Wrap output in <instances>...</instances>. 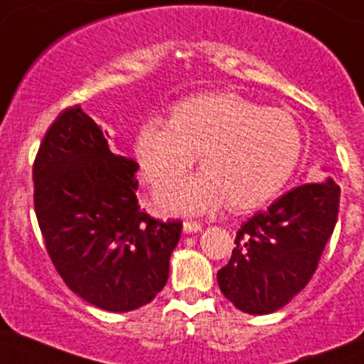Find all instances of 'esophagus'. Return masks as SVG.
Returning a JSON list of instances; mask_svg holds the SVG:
<instances>
[{
    "instance_id": "obj_1",
    "label": "esophagus",
    "mask_w": 364,
    "mask_h": 364,
    "mask_svg": "<svg viewBox=\"0 0 364 364\" xmlns=\"http://www.w3.org/2000/svg\"><path fill=\"white\" fill-rule=\"evenodd\" d=\"M202 230L200 222L195 220H184V231L186 233H197V231Z\"/></svg>"
}]
</instances>
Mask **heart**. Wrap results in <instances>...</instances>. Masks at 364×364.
Instances as JSON below:
<instances>
[{
    "instance_id": "heart-1",
    "label": "heart",
    "mask_w": 364,
    "mask_h": 364,
    "mask_svg": "<svg viewBox=\"0 0 364 364\" xmlns=\"http://www.w3.org/2000/svg\"><path fill=\"white\" fill-rule=\"evenodd\" d=\"M301 133L286 111L262 107L237 92L186 98L171 118L138 127L134 159L153 186L186 173L200 154L204 171L167 182L156 202L173 213H204L228 202L233 211L268 204L301 159Z\"/></svg>"
}]
</instances>
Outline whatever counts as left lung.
I'll return each instance as SVG.
<instances>
[{
  "label": "left lung",
  "instance_id": "left-lung-1",
  "mask_svg": "<svg viewBox=\"0 0 364 364\" xmlns=\"http://www.w3.org/2000/svg\"><path fill=\"white\" fill-rule=\"evenodd\" d=\"M339 193L332 178L297 186L244 222L230 262L217 273L226 299L253 315L272 314L291 301L319 266L336 228Z\"/></svg>",
  "mask_w": 364,
  "mask_h": 364
}]
</instances>
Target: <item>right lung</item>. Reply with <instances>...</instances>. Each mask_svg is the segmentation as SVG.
Listing matches in <instances>:
<instances>
[{"label": "right lung", "mask_w": 364, "mask_h": 364, "mask_svg": "<svg viewBox=\"0 0 364 364\" xmlns=\"http://www.w3.org/2000/svg\"><path fill=\"white\" fill-rule=\"evenodd\" d=\"M105 136L80 105L60 112L32 166L34 210L70 290L102 310L131 311L166 286L182 222L140 210L138 164L112 153Z\"/></svg>", "instance_id": "add662e5"}]
</instances>
